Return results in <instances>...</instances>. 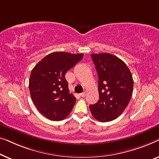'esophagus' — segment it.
I'll use <instances>...</instances> for the list:
<instances>
[{"mask_svg":"<svg viewBox=\"0 0 159 159\" xmlns=\"http://www.w3.org/2000/svg\"><path fill=\"white\" fill-rule=\"evenodd\" d=\"M86 92H83V93H80V96L81 97H85V96H86Z\"/></svg>","mask_w":159,"mask_h":159,"instance_id":"obj_1","label":"esophagus"}]
</instances>
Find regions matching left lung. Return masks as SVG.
I'll use <instances>...</instances> for the list:
<instances>
[{"instance_id":"obj_1","label":"left lung","mask_w":159,"mask_h":159,"mask_svg":"<svg viewBox=\"0 0 159 159\" xmlns=\"http://www.w3.org/2000/svg\"><path fill=\"white\" fill-rule=\"evenodd\" d=\"M91 56L99 77V99L89 108L98 121H111L129 104L133 90V76L127 65L115 55L100 53Z\"/></svg>"}]
</instances>
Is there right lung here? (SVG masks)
I'll use <instances>...</instances> for the list:
<instances>
[{
  "label": "right lung",
  "instance_id": "1",
  "mask_svg": "<svg viewBox=\"0 0 159 159\" xmlns=\"http://www.w3.org/2000/svg\"><path fill=\"white\" fill-rule=\"evenodd\" d=\"M84 57L64 52L50 53L31 73L29 88L33 102L42 115L52 121L66 118L72 110L75 97L70 93L66 72Z\"/></svg>",
  "mask_w": 159,
  "mask_h": 159
}]
</instances>
